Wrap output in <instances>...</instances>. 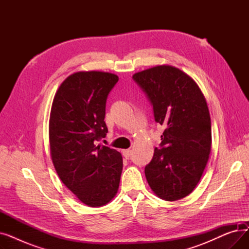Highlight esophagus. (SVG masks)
Segmentation results:
<instances>
[{"instance_id":"34e87169","label":"esophagus","mask_w":249,"mask_h":249,"mask_svg":"<svg viewBox=\"0 0 249 249\" xmlns=\"http://www.w3.org/2000/svg\"><path fill=\"white\" fill-rule=\"evenodd\" d=\"M122 153H123L124 158H125L126 160H128V159L130 158V156H131V150H130V149H125V150L122 151Z\"/></svg>"}]
</instances>
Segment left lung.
I'll return each instance as SVG.
<instances>
[{"label": "left lung", "mask_w": 249, "mask_h": 249, "mask_svg": "<svg viewBox=\"0 0 249 249\" xmlns=\"http://www.w3.org/2000/svg\"><path fill=\"white\" fill-rule=\"evenodd\" d=\"M133 81L151 104L154 120L165 129L144 173L160 198L177 201L198 185L211 151V119L193 78L171 65L135 73Z\"/></svg>", "instance_id": "left-lung-1"}]
</instances>
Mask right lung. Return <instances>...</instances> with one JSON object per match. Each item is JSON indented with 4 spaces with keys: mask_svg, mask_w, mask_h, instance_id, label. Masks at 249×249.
<instances>
[{
    "mask_svg": "<svg viewBox=\"0 0 249 249\" xmlns=\"http://www.w3.org/2000/svg\"><path fill=\"white\" fill-rule=\"evenodd\" d=\"M118 81L109 72H75L60 85L52 103V162L63 184L89 207L106 205L119 188L121 153L97 145L108 133L106 103Z\"/></svg>",
    "mask_w": 249,
    "mask_h": 249,
    "instance_id": "right-lung-1",
    "label": "right lung"
}]
</instances>
